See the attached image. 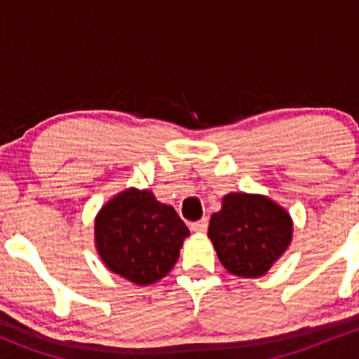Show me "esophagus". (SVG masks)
I'll return each instance as SVG.
<instances>
[{
  "mask_svg": "<svg viewBox=\"0 0 359 359\" xmlns=\"http://www.w3.org/2000/svg\"><path fill=\"white\" fill-rule=\"evenodd\" d=\"M190 228L194 231H197V233H204V231L207 230V217H202L201 221H195V223H191Z\"/></svg>",
  "mask_w": 359,
  "mask_h": 359,
  "instance_id": "esophagus-1",
  "label": "esophagus"
}]
</instances>
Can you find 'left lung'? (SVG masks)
<instances>
[{
    "label": "left lung",
    "mask_w": 359,
    "mask_h": 359,
    "mask_svg": "<svg viewBox=\"0 0 359 359\" xmlns=\"http://www.w3.org/2000/svg\"><path fill=\"white\" fill-rule=\"evenodd\" d=\"M294 221L285 207L266 195L231 194L209 221V235L221 264L240 278H259L285 254Z\"/></svg>",
    "instance_id": "obj_1"
}]
</instances>
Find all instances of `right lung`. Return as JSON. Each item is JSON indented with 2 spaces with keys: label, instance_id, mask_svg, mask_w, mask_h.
Masks as SVG:
<instances>
[{
  "label": "right lung",
  "instance_id": "1",
  "mask_svg": "<svg viewBox=\"0 0 359 359\" xmlns=\"http://www.w3.org/2000/svg\"><path fill=\"white\" fill-rule=\"evenodd\" d=\"M190 230L152 190L126 188L95 217V247L109 271L145 287L164 278L180 257Z\"/></svg>",
  "mask_w": 359,
  "mask_h": 359
}]
</instances>
